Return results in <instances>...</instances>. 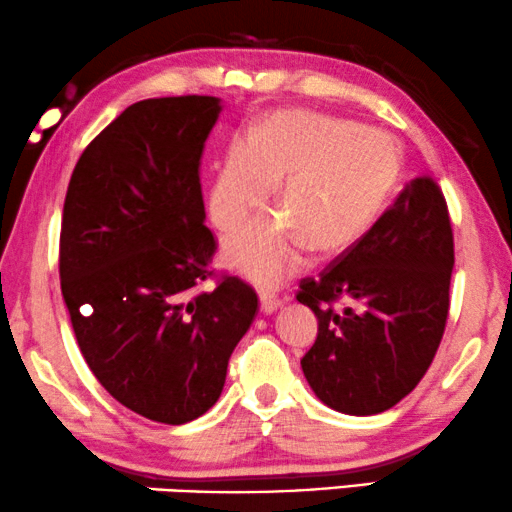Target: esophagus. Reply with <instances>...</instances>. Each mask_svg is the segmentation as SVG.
<instances>
[{"instance_id": "esophagus-1", "label": "esophagus", "mask_w": 512, "mask_h": 512, "mask_svg": "<svg viewBox=\"0 0 512 512\" xmlns=\"http://www.w3.org/2000/svg\"><path fill=\"white\" fill-rule=\"evenodd\" d=\"M280 306H283V301L278 299V294H273V292L259 294V311H262L264 315H273Z\"/></svg>"}]
</instances>
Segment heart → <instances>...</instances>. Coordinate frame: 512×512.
<instances>
[{"mask_svg": "<svg viewBox=\"0 0 512 512\" xmlns=\"http://www.w3.org/2000/svg\"><path fill=\"white\" fill-rule=\"evenodd\" d=\"M401 176L390 134L331 115L283 109L229 148L208 197L220 232H232L269 199L278 183L280 215H264L227 241L241 276L273 287L292 276L304 250L331 255L373 227Z\"/></svg>", "mask_w": 512, "mask_h": 512, "instance_id": "obj_1", "label": "heart"}]
</instances>
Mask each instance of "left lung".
Returning a JSON list of instances; mask_svg holds the SVG:
<instances>
[{
	"label": "left lung",
	"instance_id": "obj_1",
	"mask_svg": "<svg viewBox=\"0 0 512 512\" xmlns=\"http://www.w3.org/2000/svg\"><path fill=\"white\" fill-rule=\"evenodd\" d=\"M452 266L443 192L413 178L348 253L301 280L297 299L318 318L301 359L315 397L338 413L376 415L413 392L443 338ZM334 300L349 306L334 312Z\"/></svg>",
	"mask_w": 512,
	"mask_h": 512
}]
</instances>
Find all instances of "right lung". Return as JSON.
I'll use <instances>...</instances> for the list:
<instances>
[{"label":"right lung","instance_id":"1","mask_svg":"<svg viewBox=\"0 0 512 512\" xmlns=\"http://www.w3.org/2000/svg\"><path fill=\"white\" fill-rule=\"evenodd\" d=\"M218 97L127 106L71 174L60 278L78 348L115 401L148 420L185 424L220 399L229 357L257 294L211 276L215 239L201 199V157Z\"/></svg>","mask_w":512,"mask_h":512}]
</instances>
